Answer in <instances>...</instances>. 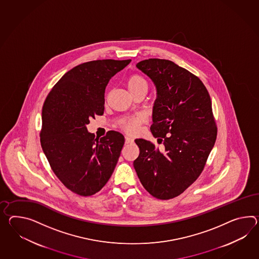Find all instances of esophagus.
I'll list each match as a JSON object with an SVG mask.
<instances>
[{"label": "esophagus", "instance_id": "obj_1", "mask_svg": "<svg viewBox=\"0 0 259 259\" xmlns=\"http://www.w3.org/2000/svg\"><path fill=\"white\" fill-rule=\"evenodd\" d=\"M133 142H134V139H133V138L125 137V143H126V144H130V143H133Z\"/></svg>", "mask_w": 259, "mask_h": 259}]
</instances>
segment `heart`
Masks as SVG:
<instances>
[{
  "instance_id": "1",
  "label": "heart",
  "mask_w": 259,
  "mask_h": 259,
  "mask_svg": "<svg viewBox=\"0 0 259 259\" xmlns=\"http://www.w3.org/2000/svg\"><path fill=\"white\" fill-rule=\"evenodd\" d=\"M127 88L129 90V92L135 95L139 92L142 91H148V82L145 78L142 76H140L139 74H133L131 76L127 78L126 80ZM144 119L141 116H138L135 118H131V119H127L124 120L120 127L125 131V132L129 133V134H133V133L137 132L138 128L139 125L143 122Z\"/></svg>"
}]
</instances>
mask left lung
<instances>
[{
	"instance_id": "8db88e82",
	"label": "left lung",
	"mask_w": 259,
	"mask_h": 259,
	"mask_svg": "<svg viewBox=\"0 0 259 259\" xmlns=\"http://www.w3.org/2000/svg\"><path fill=\"white\" fill-rule=\"evenodd\" d=\"M137 67L157 90L151 132L164 149L136 139L139 155L134 167L152 196L167 200L180 196L201 174L217 137L208 90L201 80L171 61L149 59Z\"/></svg>"
}]
</instances>
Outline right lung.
I'll list each match as a JSON object with an SVG mask.
<instances>
[{
  "label": "right lung",
  "instance_id": "1",
  "mask_svg": "<svg viewBox=\"0 0 259 259\" xmlns=\"http://www.w3.org/2000/svg\"><path fill=\"white\" fill-rule=\"evenodd\" d=\"M131 60H97L65 73L47 96L42 108L40 142L51 169L63 185L82 196H93L113 173L124 144L119 132L100 139L87 124L105 109L110 78Z\"/></svg>",
  "mask_w": 259,
  "mask_h": 259
}]
</instances>
